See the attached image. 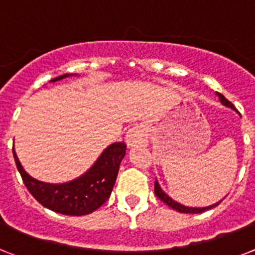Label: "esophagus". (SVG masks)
I'll return each instance as SVG.
<instances>
[{"label":"esophagus","mask_w":255,"mask_h":255,"mask_svg":"<svg viewBox=\"0 0 255 255\" xmlns=\"http://www.w3.org/2000/svg\"><path fill=\"white\" fill-rule=\"evenodd\" d=\"M126 142L128 146H142L147 142V134L140 126L131 128L126 134Z\"/></svg>","instance_id":"1"}]
</instances>
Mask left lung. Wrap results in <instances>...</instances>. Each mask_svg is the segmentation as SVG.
Wrapping results in <instances>:
<instances>
[{"instance_id":"8db88e82","label":"left lung","mask_w":255,"mask_h":255,"mask_svg":"<svg viewBox=\"0 0 255 255\" xmlns=\"http://www.w3.org/2000/svg\"><path fill=\"white\" fill-rule=\"evenodd\" d=\"M218 97H219L220 102L224 105V106H228V108L231 109H235V106H233L232 104H231L228 100H227L226 97H224L223 95H220V93H217ZM154 193H155V196L159 198L160 201H163L164 204L168 205L170 207H172L174 210L179 211V213H185V214H198V213H204V211L206 210H210V209H213V207L218 206V205L222 202V201H219V202H217V204L211 205V206H207V207H188V206H184V205H180L177 204L176 201H174L171 197H168L167 194L164 193L163 190H162V188L159 187V184H158V181L155 180V183H154Z\"/></svg>"}]
</instances>
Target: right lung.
Here are the masks:
<instances>
[{"label": "right lung", "instance_id": "add662e5", "mask_svg": "<svg viewBox=\"0 0 255 255\" xmlns=\"http://www.w3.org/2000/svg\"><path fill=\"white\" fill-rule=\"evenodd\" d=\"M67 76L68 74H65L50 81L61 80ZM126 147L127 145L124 142L111 144L84 175L63 184H48L36 180L23 170L14 149L12 154L23 183L37 202L55 213L81 217L93 213L109 200L121 162L126 155Z\"/></svg>", "mask_w": 255, "mask_h": 255}]
</instances>
